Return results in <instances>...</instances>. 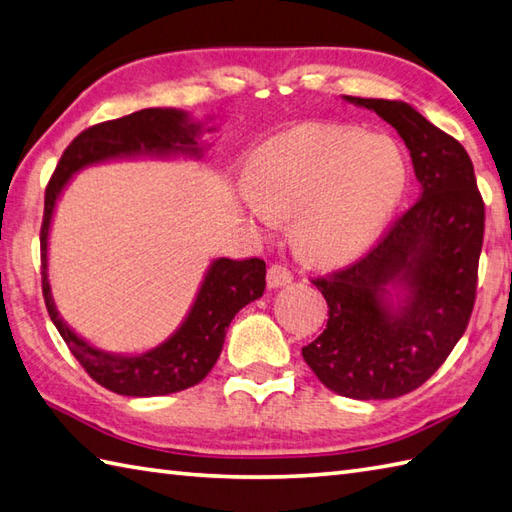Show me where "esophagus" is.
<instances>
[{"label": "esophagus", "mask_w": 512, "mask_h": 512, "mask_svg": "<svg viewBox=\"0 0 512 512\" xmlns=\"http://www.w3.org/2000/svg\"><path fill=\"white\" fill-rule=\"evenodd\" d=\"M290 281H292L290 268L281 266V264H273L268 268V286L270 288H281V286L290 284Z\"/></svg>", "instance_id": "1"}]
</instances>
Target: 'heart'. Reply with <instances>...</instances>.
Returning a JSON list of instances; mask_svg holds the SVG:
<instances>
[{
  "mask_svg": "<svg viewBox=\"0 0 512 512\" xmlns=\"http://www.w3.org/2000/svg\"><path fill=\"white\" fill-rule=\"evenodd\" d=\"M250 211L297 217L301 246L317 259H339L372 239L407 187V162L380 134L314 125L292 132L250 160Z\"/></svg>",
  "mask_w": 512,
  "mask_h": 512,
  "instance_id": "heart-1",
  "label": "heart"
}]
</instances>
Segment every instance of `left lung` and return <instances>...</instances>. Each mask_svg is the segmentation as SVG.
<instances>
[{
  "label": "left lung",
  "instance_id": "obj_1",
  "mask_svg": "<svg viewBox=\"0 0 512 512\" xmlns=\"http://www.w3.org/2000/svg\"><path fill=\"white\" fill-rule=\"evenodd\" d=\"M396 129L422 195L356 262L312 279L328 325L301 350L321 383L356 400L405 396L429 380L462 339L475 306L484 200L473 162L453 136L402 101L356 99ZM387 283L408 290L398 309Z\"/></svg>",
  "mask_w": 512,
  "mask_h": 512
}]
</instances>
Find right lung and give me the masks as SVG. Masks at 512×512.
I'll return each mask as SVG.
<instances>
[{
    "instance_id": "obj_1",
    "label": "right lung",
    "mask_w": 512,
    "mask_h": 512,
    "mask_svg": "<svg viewBox=\"0 0 512 512\" xmlns=\"http://www.w3.org/2000/svg\"><path fill=\"white\" fill-rule=\"evenodd\" d=\"M200 125L189 123L180 110L149 107L114 121L92 125L65 147L46 187L41 222V290L54 328L63 336L76 361L105 389L121 396H165L198 385L222 352L224 336L235 314L264 295L266 262L215 259L198 292L189 317L169 341L138 356H116L79 339L59 317L48 284V231L65 182L74 171L107 158L138 154H198Z\"/></svg>"
}]
</instances>
